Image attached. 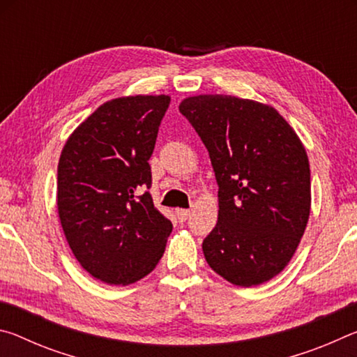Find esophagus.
Returning <instances> with one entry per match:
<instances>
[{
    "instance_id": "34e87169",
    "label": "esophagus",
    "mask_w": 357,
    "mask_h": 357,
    "mask_svg": "<svg viewBox=\"0 0 357 357\" xmlns=\"http://www.w3.org/2000/svg\"><path fill=\"white\" fill-rule=\"evenodd\" d=\"M176 217H178L179 222H185L190 217V211L189 209H178Z\"/></svg>"
}]
</instances>
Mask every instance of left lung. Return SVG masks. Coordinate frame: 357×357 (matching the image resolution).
Masks as SVG:
<instances>
[{
  "mask_svg": "<svg viewBox=\"0 0 357 357\" xmlns=\"http://www.w3.org/2000/svg\"><path fill=\"white\" fill-rule=\"evenodd\" d=\"M179 112L206 146L219 185L204 258L233 285L271 280L309 222L310 167L299 137L273 107L233 96L187 98Z\"/></svg>",
  "mask_w": 357,
  "mask_h": 357,
  "instance_id": "left-lung-1",
  "label": "left lung"
}]
</instances>
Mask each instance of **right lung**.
Segmentation results:
<instances>
[{
    "label": "right lung",
    "instance_id": "obj_1",
    "mask_svg": "<svg viewBox=\"0 0 357 357\" xmlns=\"http://www.w3.org/2000/svg\"><path fill=\"white\" fill-rule=\"evenodd\" d=\"M168 96L100 105L66 142L58 164V213L72 253L96 279L128 285L155 268L173 225L144 189Z\"/></svg>",
    "mask_w": 357,
    "mask_h": 357
}]
</instances>
